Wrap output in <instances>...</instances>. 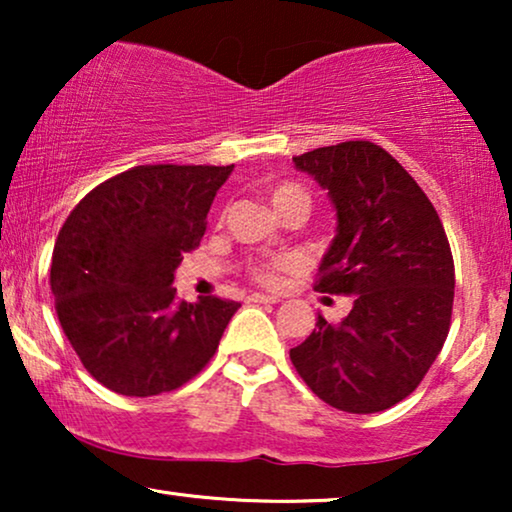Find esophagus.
Listing matches in <instances>:
<instances>
[{"label":"esophagus","mask_w":512,"mask_h":512,"mask_svg":"<svg viewBox=\"0 0 512 512\" xmlns=\"http://www.w3.org/2000/svg\"><path fill=\"white\" fill-rule=\"evenodd\" d=\"M247 303H254V305H268V303H279L277 296H263V293H251L247 298Z\"/></svg>","instance_id":"obj_1"}]
</instances>
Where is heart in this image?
<instances>
[{
	"instance_id": "1",
	"label": "heart",
	"mask_w": 512,
	"mask_h": 512,
	"mask_svg": "<svg viewBox=\"0 0 512 512\" xmlns=\"http://www.w3.org/2000/svg\"><path fill=\"white\" fill-rule=\"evenodd\" d=\"M270 202L277 212H282L284 207L293 205V202H307V193L298 184H277L270 191ZM293 265L291 256H277L270 261L254 263L249 270V277L261 286H279L282 275Z\"/></svg>"
}]
</instances>
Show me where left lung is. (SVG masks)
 <instances>
[{
	"label": "left lung",
	"mask_w": 512,
	"mask_h": 512,
	"mask_svg": "<svg viewBox=\"0 0 512 512\" xmlns=\"http://www.w3.org/2000/svg\"><path fill=\"white\" fill-rule=\"evenodd\" d=\"M331 195L338 235L314 289L352 296L345 319L319 314L293 368L321 401L370 415L419 387L450 333L454 261L440 216L398 160L366 139L293 156Z\"/></svg>",
	"instance_id": "obj_1"
}]
</instances>
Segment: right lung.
<instances>
[{
    "label": "right lung",
    "instance_id": "1",
    "mask_svg": "<svg viewBox=\"0 0 512 512\" xmlns=\"http://www.w3.org/2000/svg\"><path fill=\"white\" fill-rule=\"evenodd\" d=\"M233 165H137L95 186L53 247L55 312L83 368L123 396H158L212 361L240 303L177 300L174 270L200 247Z\"/></svg>",
    "mask_w": 512,
    "mask_h": 512
}]
</instances>
